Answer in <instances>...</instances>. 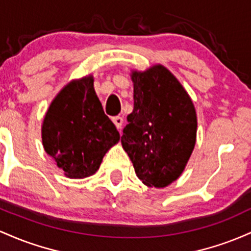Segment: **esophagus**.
Wrapping results in <instances>:
<instances>
[{"mask_svg":"<svg viewBox=\"0 0 251 251\" xmlns=\"http://www.w3.org/2000/svg\"><path fill=\"white\" fill-rule=\"evenodd\" d=\"M112 121H114L115 126H117V129H121V128H122V125H123V117H121V116H116V117L112 118Z\"/></svg>","mask_w":251,"mask_h":251,"instance_id":"34e87169","label":"esophagus"}]
</instances>
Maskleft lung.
I'll use <instances>...</instances> for the list:
<instances>
[{
    "instance_id": "8db88e82",
    "label": "left lung",
    "mask_w": 251,
    "mask_h": 251,
    "mask_svg": "<svg viewBox=\"0 0 251 251\" xmlns=\"http://www.w3.org/2000/svg\"><path fill=\"white\" fill-rule=\"evenodd\" d=\"M134 110L121 137L137 178L163 188L181 176L197 139V112L190 95L163 65L131 71Z\"/></svg>"
}]
</instances>
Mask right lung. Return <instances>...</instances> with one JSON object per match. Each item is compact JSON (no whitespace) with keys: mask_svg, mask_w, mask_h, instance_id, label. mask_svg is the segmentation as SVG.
<instances>
[{"mask_svg":"<svg viewBox=\"0 0 251 251\" xmlns=\"http://www.w3.org/2000/svg\"><path fill=\"white\" fill-rule=\"evenodd\" d=\"M45 151L70 179H84L100 168L120 133L104 114L92 75L67 83L50 104L41 126Z\"/></svg>","mask_w":251,"mask_h":251,"instance_id":"1","label":"right lung"}]
</instances>
